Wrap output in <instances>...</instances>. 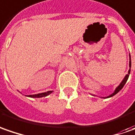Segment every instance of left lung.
Wrapping results in <instances>:
<instances>
[{
    "mask_svg": "<svg viewBox=\"0 0 135 135\" xmlns=\"http://www.w3.org/2000/svg\"><path fill=\"white\" fill-rule=\"evenodd\" d=\"M129 67L131 68V56H130V54H129ZM130 72H131V69H129V70H128V74L125 76V78H123V80L122 81V82L119 84V85L117 88H116V90H114V92L112 93V94H110L108 96H107V97H105V99L106 98H110V97H112V96H114V95H116L118 92H119V90H122V88H123L124 85L126 84V83L127 81V80H128V76H129V74H130Z\"/></svg>",
    "mask_w": 135,
    "mask_h": 135,
    "instance_id": "8db88e82",
    "label": "left lung"
}]
</instances>
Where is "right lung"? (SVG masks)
<instances>
[{"instance_id": "1", "label": "right lung", "mask_w": 135, "mask_h": 135, "mask_svg": "<svg viewBox=\"0 0 135 135\" xmlns=\"http://www.w3.org/2000/svg\"><path fill=\"white\" fill-rule=\"evenodd\" d=\"M53 91H48V92H45V93H38V94H35V95H27V96L28 97H31V98H42V97H45V96H47L49 94H51Z\"/></svg>"}]
</instances>
